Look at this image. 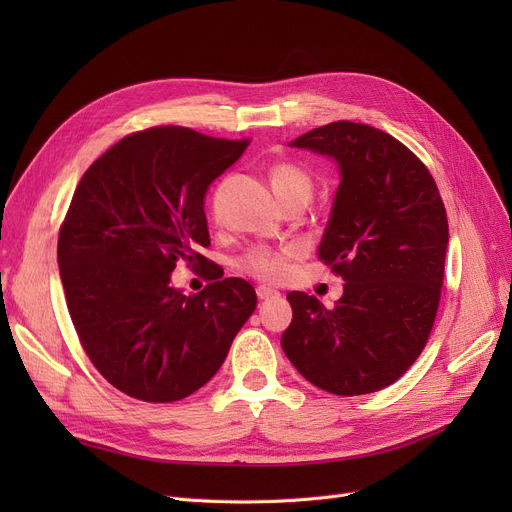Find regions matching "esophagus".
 Here are the masks:
<instances>
[{"instance_id":"obj_1","label":"esophagus","mask_w":512,"mask_h":512,"mask_svg":"<svg viewBox=\"0 0 512 512\" xmlns=\"http://www.w3.org/2000/svg\"><path fill=\"white\" fill-rule=\"evenodd\" d=\"M257 297H259L261 301H267V299H276V297H280V292H278V290H274L272 286H257Z\"/></svg>"}]
</instances>
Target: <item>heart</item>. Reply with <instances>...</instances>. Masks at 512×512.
Returning a JSON list of instances; mask_svg holds the SVG:
<instances>
[{
  "instance_id": "b5f03b06",
  "label": "heart",
  "mask_w": 512,
  "mask_h": 512,
  "mask_svg": "<svg viewBox=\"0 0 512 512\" xmlns=\"http://www.w3.org/2000/svg\"><path fill=\"white\" fill-rule=\"evenodd\" d=\"M270 180L280 203L292 197H309L313 188L309 174L299 166L288 164V161L274 164L270 168ZM294 253H297L294 247L272 249V247L259 245V247H251L238 259L236 265L240 272L255 276L259 280L280 282L288 276V270H290L288 261L294 257Z\"/></svg>"
}]
</instances>
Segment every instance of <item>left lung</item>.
Here are the masks:
<instances>
[{
  "label": "left lung",
  "instance_id": "1",
  "mask_svg": "<svg viewBox=\"0 0 512 512\" xmlns=\"http://www.w3.org/2000/svg\"><path fill=\"white\" fill-rule=\"evenodd\" d=\"M290 145L330 155L340 168L317 257L344 292L332 309L288 292L282 348L321 390L378 392L405 375L434 328L448 247L440 191L411 149L367 124L338 120Z\"/></svg>",
  "mask_w": 512,
  "mask_h": 512
}]
</instances>
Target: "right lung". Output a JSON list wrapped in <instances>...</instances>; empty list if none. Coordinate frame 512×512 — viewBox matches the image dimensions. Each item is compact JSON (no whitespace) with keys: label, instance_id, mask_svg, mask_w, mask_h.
Listing matches in <instances>:
<instances>
[{"label":"right lung","instance_id":"add662e5","mask_svg":"<svg viewBox=\"0 0 512 512\" xmlns=\"http://www.w3.org/2000/svg\"><path fill=\"white\" fill-rule=\"evenodd\" d=\"M184 126L132 132L80 178L58 236V265L74 330L95 369L120 392L174 402L222 367L257 307L247 280H211L186 297L178 261L209 265L205 193L249 147Z\"/></svg>","mask_w":512,"mask_h":512}]
</instances>
